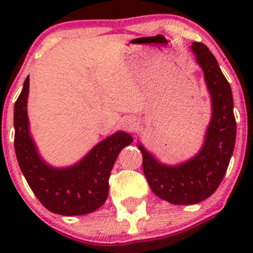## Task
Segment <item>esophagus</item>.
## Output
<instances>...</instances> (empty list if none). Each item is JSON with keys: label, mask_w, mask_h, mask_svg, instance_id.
<instances>
[{"label": "esophagus", "mask_w": 253, "mask_h": 253, "mask_svg": "<svg viewBox=\"0 0 253 253\" xmlns=\"http://www.w3.org/2000/svg\"><path fill=\"white\" fill-rule=\"evenodd\" d=\"M135 126H137V125H135V123H131V122H128L126 124H125V128L130 129V130H134V129H135Z\"/></svg>", "instance_id": "obj_1"}]
</instances>
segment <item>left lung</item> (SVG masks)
Returning <instances> with one entry per match:
<instances>
[{
	"instance_id": "obj_1",
	"label": "left lung",
	"mask_w": 253,
	"mask_h": 253,
	"mask_svg": "<svg viewBox=\"0 0 253 253\" xmlns=\"http://www.w3.org/2000/svg\"><path fill=\"white\" fill-rule=\"evenodd\" d=\"M191 49L204 71L213 102L204 147L187 162L169 167L158 163L140 144L138 146L143 156V172L152 191L176 205L198 204L214 194L227 172L237 133L231 84L205 44L194 42Z\"/></svg>"
}]
</instances>
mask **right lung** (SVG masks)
I'll list each match as a JSON object with an SVG mask.
<instances>
[{"label": "right lung", "mask_w": 253, "mask_h": 253, "mask_svg": "<svg viewBox=\"0 0 253 253\" xmlns=\"http://www.w3.org/2000/svg\"><path fill=\"white\" fill-rule=\"evenodd\" d=\"M29 76L15 102V152L29 186L39 202L51 213L84 215L95 211L106 202L109 177L118 154L133 142L124 131H118L100 142L86 157L68 169H53L40 160L29 134L26 102Z\"/></svg>", "instance_id": "right-lung-1"}]
</instances>
